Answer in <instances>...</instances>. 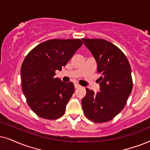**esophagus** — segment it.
Segmentation results:
<instances>
[{"label":"esophagus","mask_w":150,"mask_h":150,"mask_svg":"<svg viewBox=\"0 0 150 150\" xmlns=\"http://www.w3.org/2000/svg\"><path fill=\"white\" fill-rule=\"evenodd\" d=\"M81 86L78 84H75V88H80Z\"/></svg>","instance_id":"34e87169"}]
</instances>
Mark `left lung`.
Here are the masks:
<instances>
[{"instance_id":"8db88e82","label":"left lung","mask_w":150,"mask_h":150,"mask_svg":"<svg viewBox=\"0 0 150 150\" xmlns=\"http://www.w3.org/2000/svg\"><path fill=\"white\" fill-rule=\"evenodd\" d=\"M97 62L100 91L86 88L81 100L89 120L105 122L112 120L125 106L133 87L132 70L125 54L112 43L102 39H82Z\"/></svg>"}]
</instances>
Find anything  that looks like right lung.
<instances>
[{
  "instance_id": "right-lung-1",
  "label": "right lung",
  "mask_w": 150,
  "mask_h": 150,
  "mask_svg": "<svg viewBox=\"0 0 150 150\" xmlns=\"http://www.w3.org/2000/svg\"><path fill=\"white\" fill-rule=\"evenodd\" d=\"M82 44L79 39H54L37 45L25 57L21 69L22 90L37 115L55 120L64 114L75 87L54 77L55 71H61Z\"/></svg>"
}]
</instances>
